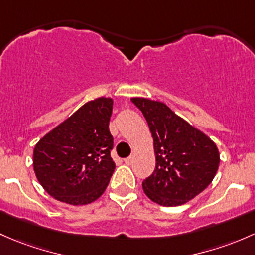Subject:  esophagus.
<instances>
[{
  "label": "esophagus",
  "mask_w": 255,
  "mask_h": 255,
  "mask_svg": "<svg viewBox=\"0 0 255 255\" xmlns=\"http://www.w3.org/2000/svg\"><path fill=\"white\" fill-rule=\"evenodd\" d=\"M132 159H133L132 157L130 156V157H128V158H125L124 162H125V163H127V164H131V163H132Z\"/></svg>",
  "instance_id": "obj_1"
}]
</instances>
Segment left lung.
<instances>
[{
    "instance_id": "1",
    "label": "left lung",
    "mask_w": 255,
    "mask_h": 255,
    "mask_svg": "<svg viewBox=\"0 0 255 255\" xmlns=\"http://www.w3.org/2000/svg\"><path fill=\"white\" fill-rule=\"evenodd\" d=\"M153 138L156 169L142 182L145 194L162 206L188 203L209 186L220 166L216 143L169 107L133 97Z\"/></svg>"
}]
</instances>
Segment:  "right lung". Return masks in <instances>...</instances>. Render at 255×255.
Wrapping results in <instances>:
<instances>
[{
	"instance_id": "add662e5",
	"label": "right lung",
	"mask_w": 255,
	"mask_h": 255,
	"mask_svg": "<svg viewBox=\"0 0 255 255\" xmlns=\"http://www.w3.org/2000/svg\"><path fill=\"white\" fill-rule=\"evenodd\" d=\"M112 110V98L89 101L34 147V173L52 198L78 206L104 193L115 169L110 157Z\"/></svg>"
}]
</instances>
